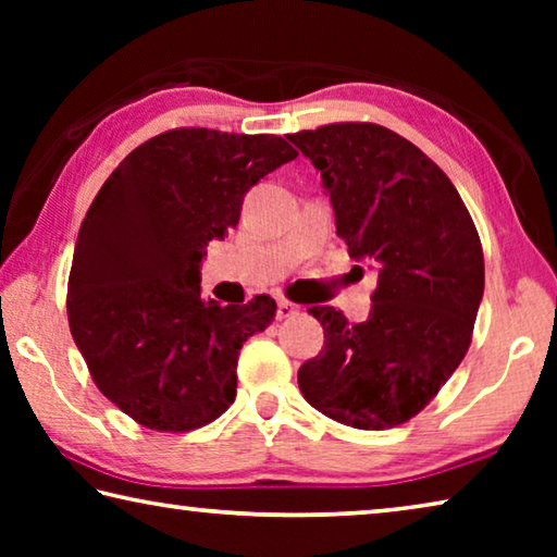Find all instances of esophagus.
I'll return each mask as SVG.
<instances>
[{
  "instance_id": "34e87169",
  "label": "esophagus",
  "mask_w": 557,
  "mask_h": 557,
  "mask_svg": "<svg viewBox=\"0 0 557 557\" xmlns=\"http://www.w3.org/2000/svg\"><path fill=\"white\" fill-rule=\"evenodd\" d=\"M295 314H299L297 305H292V301H287V299L277 301V319H280V322H282V319H292Z\"/></svg>"
}]
</instances>
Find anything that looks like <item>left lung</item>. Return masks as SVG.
<instances>
[{"instance_id":"8db88e82","label":"left lung","mask_w":557,"mask_h":557,"mask_svg":"<svg viewBox=\"0 0 557 557\" xmlns=\"http://www.w3.org/2000/svg\"><path fill=\"white\" fill-rule=\"evenodd\" d=\"M287 139L322 174L348 256L379 270L366 322L312 307L324 346L299 391L326 418L388 430L435 398L465 358L484 297V252L455 184L408 139L338 122Z\"/></svg>"}]
</instances>
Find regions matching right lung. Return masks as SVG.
I'll use <instances>...</instances> for the list:
<instances>
[{
	"label": "right lung",
	"mask_w": 557,
	"mask_h": 557,
	"mask_svg": "<svg viewBox=\"0 0 557 557\" xmlns=\"http://www.w3.org/2000/svg\"><path fill=\"white\" fill-rule=\"evenodd\" d=\"M295 157L277 135L184 127L139 145L102 184L75 240L69 324L100 393L139 425L188 432L235 400L240 348L277 305L203 299L201 265L245 194Z\"/></svg>",
	"instance_id": "obj_1"
}]
</instances>
